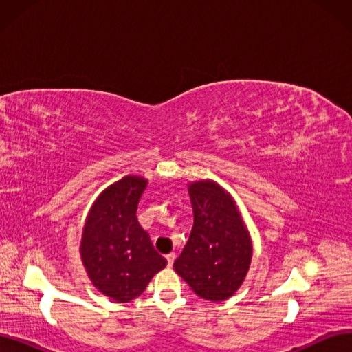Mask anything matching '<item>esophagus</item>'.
<instances>
[{"mask_svg":"<svg viewBox=\"0 0 352 352\" xmlns=\"http://www.w3.org/2000/svg\"><path fill=\"white\" fill-rule=\"evenodd\" d=\"M166 258H167L168 267H172V265H173V261H175V258H176V254H175V252H170V254H167V255H166Z\"/></svg>","mask_w":352,"mask_h":352,"instance_id":"1","label":"esophagus"}]
</instances>
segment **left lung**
<instances>
[{
  "instance_id": "1",
  "label": "left lung",
  "mask_w": 352,
  "mask_h": 352,
  "mask_svg": "<svg viewBox=\"0 0 352 352\" xmlns=\"http://www.w3.org/2000/svg\"><path fill=\"white\" fill-rule=\"evenodd\" d=\"M194 226L173 267L198 296L219 302L238 291L248 273L252 243L229 192L212 180L190 184Z\"/></svg>"
}]
</instances>
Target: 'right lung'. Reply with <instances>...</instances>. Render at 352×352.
Instances as JSON below:
<instances>
[{
  "label": "right lung",
  "instance_id": "obj_1",
  "mask_svg": "<svg viewBox=\"0 0 352 352\" xmlns=\"http://www.w3.org/2000/svg\"><path fill=\"white\" fill-rule=\"evenodd\" d=\"M145 186L141 176L117 180L94 202L83 226L82 263L94 286L117 302L135 300L167 265L136 219Z\"/></svg>",
  "mask_w": 352,
  "mask_h": 352
}]
</instances>
